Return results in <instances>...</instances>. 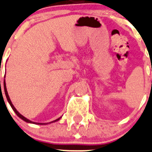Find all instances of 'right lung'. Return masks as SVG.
<instances>
[{"label": "right lung", "mask_w": 152, "mask_h": 152, "mask_svg": "<svg viewBox=\"0 0 152 152\" xmlns=\"http://www.w3.org/2000/svg\"><path fill=\"white\" fill-rule=\"evenodd\" d=\"M4 91H5V94H6V98H7L8 102H9V104H10L11 107H12V109L14 110V112L16 113V114H17V116H18L20 118V119H22V120L25 121V122H28V123H32V124H42V125H43V124H50V123H52V122H57V121H59V120H60V119H61V118H62V116H60V118H58V119H55V120L52 121V122H49V123H38V122H32V121H30V120H29V119H27V118H25V116H22V115L21 114H20V113H19L18 111H17V110L16 109V108H15V107L14 106V105L12 104V101H11V100H10V97H9V94H8L7 89H6V81H5V79H4Z\"/></svg>", "instance_id": "obj_1"}]
</instances>
